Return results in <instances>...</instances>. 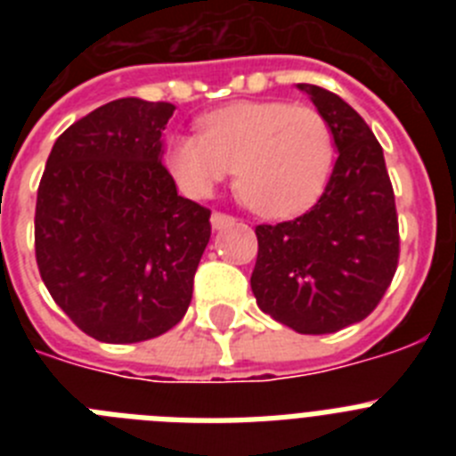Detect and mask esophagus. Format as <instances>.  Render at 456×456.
<instances>
[{
	"instance_id": "34e87169",
	"label": "esophagus",
	"mask_w": 456,
	"mask_h": 456,
	"mask_svg": "<svg viewBox=\"0 0 456 456\" xmlns=\"http://www.w3.org/2000/svg\"><path fill=\"white\" fill-rule=\"evenodd\" d=\"M232 224H235V216L224 215V212H212V228L215 231H224V228H228Z\"/></svg>"
}]
</instances>
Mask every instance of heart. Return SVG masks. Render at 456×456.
Here are the masks:
<instances>
[{
	"mask_svg": "<svg viewBox=\"0 0 456 456\" xmlns=\"http://www.w3.org/2000/svg\"><path fill=\"white\" fill-rule=\"evenodd\" d=\"M168 139V167L191 196H208L237 168V191L257 215L288 216L320 196L333 167L331 125L308 104L247 100Z\"/></svg>",
	"mask_w": 456,
	"mask_h": 456,
	"instance_id": "1",
	"label": "heart"
}]
</instances>
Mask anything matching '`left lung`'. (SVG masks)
<instances>
[{
    "mask_svg": "<svg viewBox=\"0 0 456 456\" xmlns=\"http://www.w3.org/2000/svg\"><path fill=\"white\" fill-rule=\"evenodd\" d=\"M329 120L338 159L320 200L297 219L256 225L251 289L263 313L322 336L365 317L400 260V225L384 151L340 95L299 84Z\"/></svg>",
    "mask_w": 456,
    "mask_h": 456,
    "instance_id": "1",
    "label": "left lung"
}]
</instances>
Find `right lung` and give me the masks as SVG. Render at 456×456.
Masks as SVG:
<instances>
[{"label": "right lung", "instance_id": "right-lung-1", "mask_svg": "<svg viewBox=\"0 0 456 456\" xmlns=\"http://www.w3.org/2000/svg\"><path fill=\"white\" fill-rule=\"evenodd\" d=\"M175 107L120 98L72 123L36 199V263L56 305L86 336L151 340L191 304L209 209L178 196L162 164Z\"/></svg>", "mask_w": 456, "mask_h": 456}]
</instances>
